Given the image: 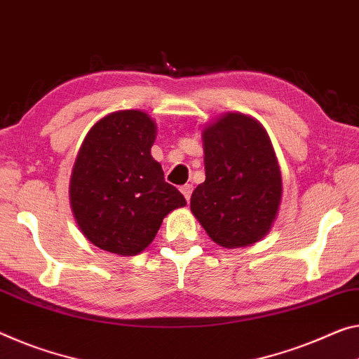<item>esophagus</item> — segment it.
Returning <instances> with one entry per match:
<instances>
[{
	"instance_id": "esophagus-1",
	"label": "esophagus",
	"mask_w": 359,
	"mask_h": 359,
	"mask_svg": "<svg viewBox=\"0 0 359 359\" xmlns=\"http://www.w3.org/2000/svg\"><path fill=\"white\" fill-rule=\"evenodd\" d=\"M180 191H181V194L184 196L186 201H189L191 194H192V186H191V184H184V186L180 187Z\"/></svg>"
}]
</instances>
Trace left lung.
I'll list each match as a JSON object with an SVG mask.
<instances>
[{
  "instance_id": "1",
  "label": "left lung",
  "mask_w": 359,
  "mask_h": 359,
  "mask_svg": "<svg viewBox=\"0 0 359 359\" xmlns=\"http://www.w3.org/2000/svg\"><path fill=\"white\" fill-rule=\"evenodd\" d=\"M205 181L191 196V212L224 249L262 241L283 198V176L271 140L250 115L226 112L203 126Z\"/></svg>"
}]
</instances>
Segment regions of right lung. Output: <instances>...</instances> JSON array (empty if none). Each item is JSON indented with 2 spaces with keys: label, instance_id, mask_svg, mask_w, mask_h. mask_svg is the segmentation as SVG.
<instances>
[{
  "label": "right lung",
  "instance_id": "1",
  "mask_svg": "<svg viewBox=\"0 0 359 359\" xmlns=\"http://www.w3.org/2000/svg\"><path fill=\"white\" fill-rule=\"evenodd\" d=\"M157 125L142 110H117L88 131L69 197L75 222L99 249L133 257L156 237L163 218L186 198L163 178L151 147Z\"/></svg>",
  "mask_w": 359,
  "mask_h": 359
}]
</instances>
